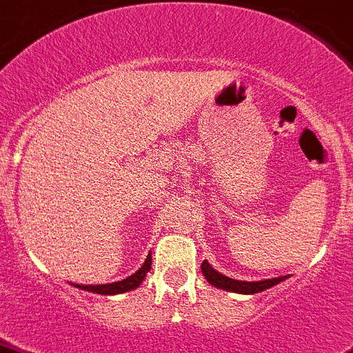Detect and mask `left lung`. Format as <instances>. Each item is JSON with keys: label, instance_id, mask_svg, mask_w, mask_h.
Here are the masks:
<instances>
[{"label": "left lung", "instance_id": "8db88e82", "mask_svg": "<svg viewBox=\"0 0 353 353\" xmlns=\"http://www.w3.org/2000/svg\"><path fill=\"white\" fill-rule=\"evenodd\" d=\"M202 274L203 277L207 279L209 284H212L214 287H219V289L224 290H232V292H239V294H256L261 292L265 289H270L275 284H281L282 281H285V275L277 279H267V281H260V282H243V281H234V279L226 277V275L219 274V272L214 270L212 267L209 265V261L203 260L202 265Z\"/></svg>", "mask_w": 353, "mask_h": 353}]
</instances>
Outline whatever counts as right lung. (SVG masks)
<instances>
[{"label":"right lung","mask_w":353,"mask_h":353,"mask_svg":"<svg viewBox=\"0 0 353 353\" xmlns=\"http://www.w3.org/2000/svg\"><path fill=\"white\" fill-rule=\"evenodd\" d=\"M150 268H151V253L148 255L146 261L143 263V267H141L136 274L130 275V277L123 279V281L112 282V284H101V285H78L76 284V287L90 290V292L107 294V296H112V294H122V292H127V290H132V289H136V287H139L141 282H143L144 277H146L148 272H150Z\"/></svg>","instance_id":"obj_1"}]
</instances>
